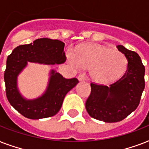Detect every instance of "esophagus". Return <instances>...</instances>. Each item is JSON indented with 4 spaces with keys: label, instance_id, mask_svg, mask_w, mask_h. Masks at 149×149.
Here are the masks:
<instances>
[{
    "label": "esophagus",
    "instance_id": "obj_1",
    "mask_svg": "<svg viewBox=\"0 0 149 149\" xmlns=\"http://www.w3.org/2000/svg\"><path fill=\"white\" fill-rule=\"evenodd\" d=\"M78 79H79V81H84V80H86V77L85 76V74H84V73H81V74L79 75Z\"/></svg>",
    "mask_w": 149,
    "mask_h": 149
}]
</instances>
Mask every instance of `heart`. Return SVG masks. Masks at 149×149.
Instances as JSON below:
<instances>
[{
	"label": "heart",
	"instance_id": "obj_1",
	"mask_svg": "<svg viewBox=\"0 0 149 149\" xmlns=\"http://www.w3.org/2000/svg\"><path fill=\"white\" fill-rule=\"evenodd\" d=\"M68 63L77 70L91 68V75L95 81L110 83L119 79L127 69V60L122 52L106 46L87 44L79 46L76 53H66Z\"/></svg>",
	"mask_w": 149,
	"mask_h": 149
}]
</instances>
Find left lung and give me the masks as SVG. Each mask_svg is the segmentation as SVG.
<instances>
[{
    "instance_id": "1",
    "label": "left lung",
    "mask_w": 149,
    "mask_h": 149,
    "mask_svg": "<svg viewBox=\"0 0 149 149\" xmlns=\"http://www.w3.org/2000/svg\"><path fill=\"white\" fill-rule=\"evenodd\" d=\"M127 60V67L120 79L110 84L91 83V92L86 101L90 116L104 122H118L138 107L145 89V66L135 52L117 46Z\"/></svg>"
}]
</instances>
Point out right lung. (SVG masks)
Returning <instances> with one entry per match:
<instances>
[{
    "label": "right lung",
    "instance_id": "1",
    "mask_svg": "<svg viewBox=\"0 0 149 149\" xmlns=\"http://www.w3.org/2000/svg\"><path fill=\"white\" fill-rule=\"evenodd\" d=\"M64 46L65 44L57 39L38 38L33 43L17 46L8 56L3 75L6 96L10 105L25 118L36 120L56 115L60 110L65 94L79 83L77 78L65 79L52 70L49 84L42 97L26 100L18 93L17 77L27 63L49 65L65 63L66 57Z\"/></svg>",
    "mask_w": 149,
    "mask_h": 149
}]
</instances>
